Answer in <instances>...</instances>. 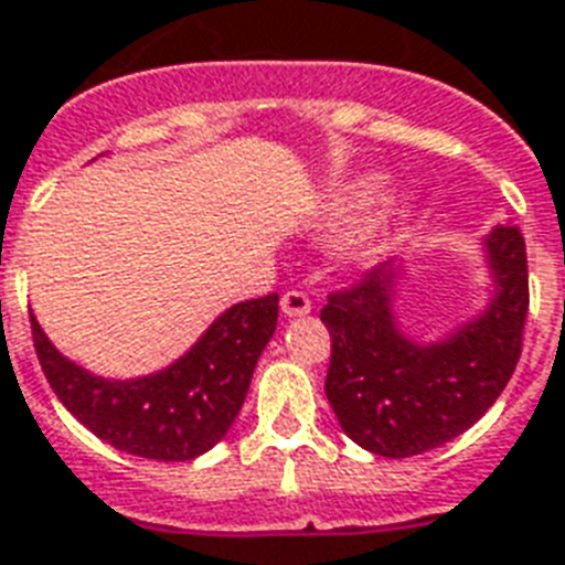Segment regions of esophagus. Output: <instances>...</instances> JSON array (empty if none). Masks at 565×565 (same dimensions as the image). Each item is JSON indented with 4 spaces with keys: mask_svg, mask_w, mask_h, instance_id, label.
I'll return each mask as SVG.
<instances>
[{
    "mask_svg": "<svg viewBox=\"0 0 565 565\" xmlns=\"http://www.w3.org/2000/svg\"><path fill=\"white\" fill-rule=\"evenodd\" d=\"M281 310H284V317H305V313H310L308 292L287 290L281 296Z\"/></svg>",
    "mask_w": 565,
    "mask_h": 565,
    "instance_id": "esophagus-1",
    "label": "esophagus"
}]
</instances>
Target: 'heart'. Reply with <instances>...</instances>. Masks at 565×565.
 I'll return each mask as SVG.
<instances>
[{"label": "heart", "mask_w": 565, "mask_h": 565, "mask_svg": "<svg viewBox=\"0 0 565 565\" xmlns=\"http://www.w3.org/2000/svg\"><path fill=\"white\" fill-rule=\"evenodd\" d=\"M386 193H390V179L386 175H381V172L361 175V179L349 181V184L337 190L334 199H331V207H328V216L340 228L361 225L377 211V204L384 202Z\"/></svg>", "instance_id": "heart-1"}]
</instances>
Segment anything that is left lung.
<instances>
[{"instance_id": "1", "label": "left lung", "mask_w": 565, "mask_h": 565, "mask_svg": "<svg viewBox=\"0 0 565 565\" xmlns=\"http://www.w3.org/2000/svg\"><path fill=\"white\" fill-rule=\"evenodd\" d=\"M490 305L446 340L416 343L393 313L398 266L381 264L349 290L331 292L326 395L340 428L381 457H413L460 437L490 411L522 354L527 255L516 225L483 239Z\"/></svg>"}]
</instances>
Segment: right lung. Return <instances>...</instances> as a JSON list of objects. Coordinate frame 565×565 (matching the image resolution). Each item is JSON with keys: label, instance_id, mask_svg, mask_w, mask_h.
<instances>
[{"label": "right lung", "instance_id": "obj_1", "mask_svg": "<svg viewBox=\"0 0 565 565\" xmlns=\"http://www.w3.org/2000/svg\"><path fill=\"white\" fill-rule=\"evenodd\" d=\"M275 326V292L239 301L167 370L110 381L57 352L31 313L34 352L66 411L119 451L163 463L193 460L228 434Z\"/></svg>", "mask_w": 565, "mask_h": 565}]
</instances>
